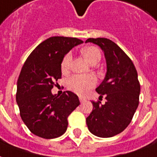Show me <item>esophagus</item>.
Masks as SVG:
<instances>
[{"label": "esophagus", "mask_w": 157, "mask_h": 157, "mask_svg": "<svg viewBox=\"0 0 157 157\" xmlns=\"http://www.w3.org/2000/svg\"><path fill=\"white\" fill-rule=\"evenodd\" d=\"M79 101L80 103H83L85 101V98H83L82 96H79Z\"/></svg>", "instance_id": "1"}]
</instances>
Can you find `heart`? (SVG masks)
I'll return each mask as SVG.
<instances>
[{
  "label": "heart",
  "mask_w": 157,
  "mask_h": 157,
  "mask_svg": "<svg viewBox=\"0 0 157 157\" xmlns=\"http://www.w3.org/2000/svg\"><path fill=\"white\" fill-rule=\"evenodd\" d=\"M82 54L86 58L87 61L93 63H98L101 58V52L96 47H87L82 49ZM72 53L67 52L61 62V70L63 73H66L69 69L71 61H72ZM97 83V78L93 74H76L71 76L67 81V88L76 93L78 94H84Z\"/></svg>",
  "instance_id": "b5f03b06"
}]
</instances>
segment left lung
Returning a JSON list of instances; mask_svg holds the SVG:
<instances>
[{
  "label": "left lung",
  "instance_id": "obj_1",
  "mask_svg": "<svg viewBox=\"0 0 157 157\" xmlns=\"http://www.w3.org/2000/svg\"><path fill=\"white\" fill-rule=\"evenodd\" d=\"M85 42L99 45L105 52L107 73L96 91L106 102L92 101L93 110L87 117L89 130L94 136L103 138L121 133L132 121L139 105L140 85L133 62L111 40L98 37Z\"/></svg>",
  "mask_w": 157,
  "mask_h": 157
}]
</instances>
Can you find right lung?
I'll list each match as a JSON object with an SVG mask.
<instances>
[{
  "label": "right lung",
  "instance_id": "obj_1",
  "mask_svg": "<svg viewBox=\"0 0 157 157\" xmlns=\"http://www.w3.org/2000/svg\"><path fill=\"white\" fill-rule=\"evenodd\" d=\"M76 37L52 36L31 52L17 80V102L21 120L31 132L44 139H53L67 130V117L79 105L71 91L60 96L51 92L62 78L61 62L75 46L83 43Z\"/></svg>",
  "mask_w": 157,
  "mask_h": 157
}]
</instances>
